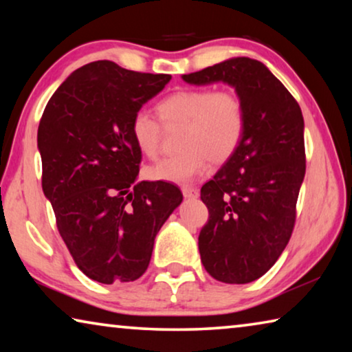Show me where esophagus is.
<instances>
[{"label":"esophagus","instance_id":"1","mask_svg":"<svg viewBox=\"0 0 352 352\" xmlns=\"http://www.w3.org/2000/svg\"><path fill=\"white\" fill-rule=\"evenodd\" d=\"M182 192H183L184 199H197L199 197V189H195V188L184 186V188H182Z\"/></svg>","mask_w":352,"mask_h":352}]
</instances>
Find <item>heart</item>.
Masks as SVG:
<instances>
[{
	"label": "heart",
	"mask_w": 352,
	"mask_h": 352,
	"mask_svg": "<svg viewBox=\"0 0 352 352\" xmlns=\"http://www.w3.org/2000/svg\"><path fill=\"white\" fill-rule=\"evenodd\" d=\"M164 124H182L177 155L147 168L152 180L184 184L205 174L208 162L225 163L239 148L245 133V109L242 100L230 91L210 88L178 90L158 104ZM135 146L155 157L160 148V124L151 111L138 110L130 122Z\"/></svg>",
	"instance_id": "heart-1"
}]
</instances>
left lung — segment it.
Here are the masks:
<instances>
[{
    "label": "left lung",
    "instance_id": "1",
    "mask_svg": "<svg viewBox=\"0 0 352 352\" xmlns=\"http://www.w3.org/2000/svg\"><path fill=\"white\" fill-rule=\"evenodd\" d=\"M190 85L223 82L245 109V133L200 197L210 211L199 236L205 270L226 284H247L284 252L306 174L305 119L295 98L264 63L233 57L197 73Z\"/></svg>",
    "mask_w": 352,
    "mask_h": 352
}]
</instances>
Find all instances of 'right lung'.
<instances>
[{"label":"right lung","instance_id":"add662e5","mask_svg":"<svg viewBox=\"0 0 352 352\" xmlns=\"http://www.w3.org/2000/svg\"><path fill=\"white\" fill-rule=\"evenodd\" d=\"M170 79L91 62L57 88L40 119L41 188L77 267L98 283L138 279L183 200L170 183L136 182L141 151L130 135L135 113Z\"/></svg>","mask_w":352,"mask_h":352}]
</instances>
